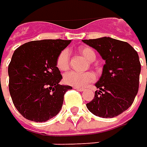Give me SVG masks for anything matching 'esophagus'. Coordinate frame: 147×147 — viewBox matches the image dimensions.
I'll return each mask as SVG.
<instances>
[{
    "label": "esophagus",
    "mask_w": 147,
    "mask_h": 147,
    "mask_svg": "<svg viewBox=\"0 0 147 147\" xmlns=\"http://www.w3.org/2000/svg\"><path fill=\"white\" fill-rule=\"evenodd\" d=\"M74 88L75 90H77V91H80V92L85 91V89H84V88H82V87H76V86H74Z\"/></svg>",
    "instance_id": "34e87169"
}]
</instances>
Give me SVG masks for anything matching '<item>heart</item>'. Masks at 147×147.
<instances>
[{
  "label": "heart",
  "mask_w": 147,
  "mask_h": 147,
  "mask_svg": "<svg viewBox=\"0 0 147 147\" xmlns=\"http://www.w3.org/2000/svg\"><path fill=\"white\" fill-rule=\"evenodd\" d=\"M79 52L89 61H94L96 58L95 52L87 47L79 48ZM56 67L61 71H66L69 67V51L67 49H63L57 56L56 59ZM95 80V75L92 72L86 73H77V72H68L64 77L63 80L67 85L76 86V87H84L89 83L93 82Z\"/></svg>",
  "instance_id": "b5f03b06"
}]
</instances>
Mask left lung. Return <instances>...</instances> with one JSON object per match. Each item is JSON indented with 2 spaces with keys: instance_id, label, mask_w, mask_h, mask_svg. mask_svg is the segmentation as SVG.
<instances>
[{
  "instance_id": "left-lung-1",
  "label": "left lung",
  "mask_w": 147,
  "mask_h": 147,
  "mask_svg": "<svg viewBox=\"0 0 147 147\" xmlns=\"http://www.w3.org/2000/svg\"><path fill=\"white\" fill-rule=\"evenodd\" d=\"M83 42L96 49L106 61L102 75L95 84L100 91H95L86 107L101 118L116 117L132 106L138 94L141 70L138 53L127 42L110 37Z\"/></svg>"
}]
</instances>
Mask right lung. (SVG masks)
Segmentation results:
<instances>
[{"label":"right lung","instance_id":"add662e5","mask_svg":"<svg viewBox=\"0 0 147 147\" xmlns=\"http://www.w3.org/2000/svg\"><path fill=\"white\" fill-rule=\"evenodd\" d=\"M71 40L27 42L13 53L8 65L9 93L16 109L25 119L45 122L59 113L70 86L60 84L58 54Z\"/></svg>","mask_w":147,"mask_h":147}]
</instances>
